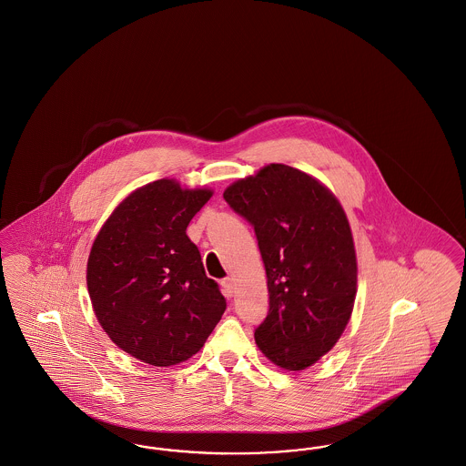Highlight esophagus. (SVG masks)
Returning a JSON list of instances; mask_svg holds the SVG:
<instances>
[{
    "mask_svg": "<svg viewBox=\"0 0 466 466\" xmlns=\"http://www.w3.org/2000/svg\"><path fill=\"white\" fill-rule=\"evenodd\" d=\"M221 287H223V292L226 298H233V294H235V284H233V279H229V277L223 279V280H221Z\"/></svg>",
    "mask_w": 466,
    "mask_h": 466,
    "instance_id": "1",
    "label": "esophagus"
}]
</instances>
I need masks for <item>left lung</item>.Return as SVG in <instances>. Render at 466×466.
Segmentation results:
<instances>
[{
  "mask_svg": "<svg viewBox=\"0 0 466 466\" xmlns=\"http://www.w3.org/2000/svg\"><path fill=\"white\" fill-rule=\"evenodd\" d=\"M224 200L254 228L269 308L254 338L287 370H303L343 334L357 294V256L343 207L324 184L271 163L233 182Z\"/></svg>",
  "mask_w": 466,
  "mask_h": 466,
  "instance_id": "1",
  "label": "left lung"
}]
</instances>
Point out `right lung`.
<instances>
[{"label": "right lung", "instance_id": "right-lung-1", "mask_svg": "<svg viewBox=\"0 0 466 466\" xmlns=\"http://www.w3.org/2000/svg\"><path fill=\"white\" fill-rule=\"evenodd\" d=\"M210 189L160 179L130 193L102 226L86 264L96 317L144 364H181L200 351L226 299L186 235Z\"/></svg>", "mask_w": 466, "mask_h": 466}]
</instances>
